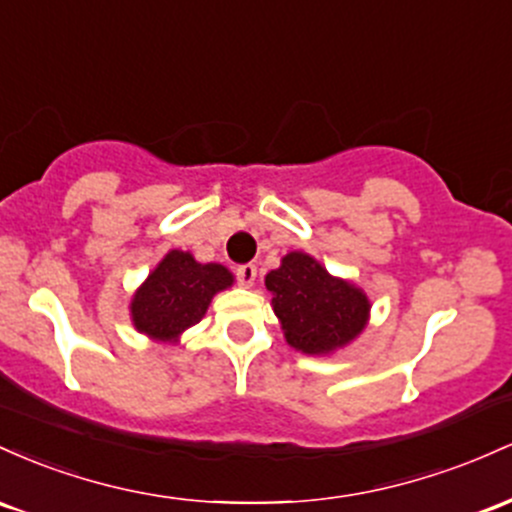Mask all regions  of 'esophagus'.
I'll list each match as a JSON object with an SVG mask.
<instances>
[{
	"label": "esophagus",
	"instance_id": "obj_1",
	"mask_svg": "<svg viewBox=\"0 0 512 512\" xmlns=\"http://www.w3.org/2000/svg\"><path fill=\"white\" fill-rule=\"evenodd\" d=\"M237 280H239V285H244V287H251L254 285V280H256V266L254 263H244V266H237Z\"/></svg>",
	"mask_w": 512,
	"mask_h": 512
}]
</instances>
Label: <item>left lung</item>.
Masks as SVG:
<instances>
[{"label":"left lung","mask_w":512,"mask_h":512,"mask_svg":"<svg viewBox=\"0 0 512 512\" xmlns=\"http://www.w3.org/2000/svg\"><path fill=\"white\" fill-rule=\"evenodd\" d=\"M273 312L292 348L309 355L331 353L363 331L370 302L358 287L331 278L312 256L292 251L266 275Z\"/></svg>","instance_id":"8db88e82"}]
</instances>
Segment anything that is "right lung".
<instances>
[{
	"label": "right lung",
	"instance_id": "1",
	"mask_svg": "<svg viewBox=\"0 0 512 512\" xmlns=\"http://www.w3.org/2000/svg\"><path fill=\"white\" fill-rule=\"evenodd\" d=\"M229 285L232 273L220 263H198L191 254L169 251L132 297V321L157 341H174L203 319L212 295Z\"/></svg>",
	"mask_w": 512,
	"mask_h": 512
}]
</instances>
